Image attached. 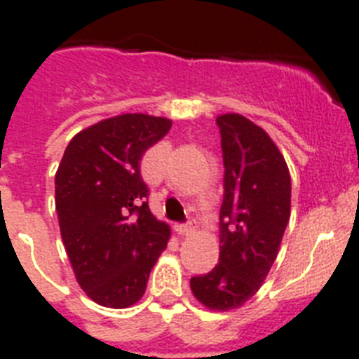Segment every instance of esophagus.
I'll list each match as a JSON object with an SVG mask.
<instances>
[{
    "label": "esophagus",
    "mask_w": 359,
    "mask_h": 359,
    "mask_svg": "<svg viewBox=\"0 0 359 359\" xmlns=\"http://www.w3.org/2000/svg\"><path fill=\"white\" fill-rule=\"evenodd\" d=\"M194 230H196V226L192 221H189V223H185V224H177V228H176V231L180 233V236H190V233H192Z\"/></svg>",
    "instance_id": "obj_1"
}]
</instances>
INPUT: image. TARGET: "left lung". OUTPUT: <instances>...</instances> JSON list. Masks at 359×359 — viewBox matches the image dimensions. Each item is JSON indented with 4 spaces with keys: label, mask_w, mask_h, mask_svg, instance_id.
<instances>
[{
    "label": "left lung",
    "mask_w": 359,
    "mask_h": 359,
    "mask_svg": "<svg viewBox=\"0 0 359 359\" xmlns=\"http://www.w3.org/2000/svg\"><path fill=\"white\" fill-rule=\"evenodd\" d=\"M224 163L219 262L190 278L212 311L241 307L259 291L277 259L291 214V176L268 133L246 116H217Z\"/></svg>",
    "instance_id": "8db88e82"
}]
</instances>
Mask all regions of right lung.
I'll return each instance as SVG.
<instances>
[{
  "mask_svg": "<svg viewBox=\"0 0 359 359\" xmlns=\"http://www.w3.org/2000/svg\"><path fill=\"white\" fill-rule=\"evenodd\" d=\"M169 118L128 113L86 128L55 174V210L73 273L86 294L123 309L144 297L170 237L149 210L140 161L169 133Z\"/></svg>",
  "mask_w": 359,
  "mask_h": 359,
  "instance_id": "add662e5",
  "label": "right lung"
}]
</instances>
